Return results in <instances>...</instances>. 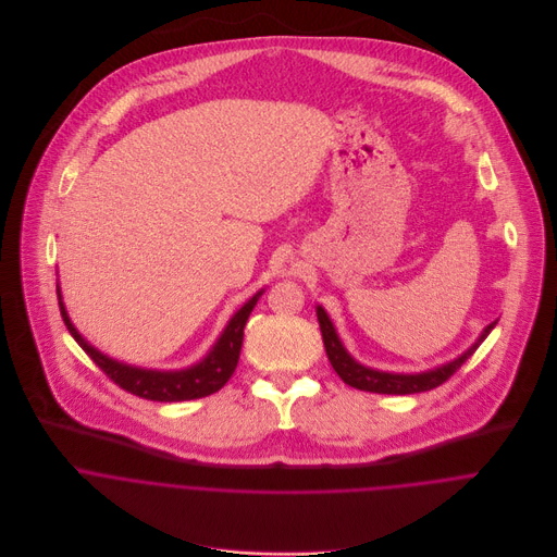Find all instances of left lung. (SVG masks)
<instances>
[{"mask_svg": "<svg viewBox=\"0 0 557 557\" xmlns=\"http://www.w3.org/2000/svg\"><path fill=\"white\" fill-rule=\"evenodd\" d=\"M319 327H321V336H323V345H325V354L327 360L332 364V369L336 371V375L349 384L351 388L364 391V393H380V395H413V393H426L437 388L440 384H444L446 380H450L457 369H461V364L474 354L478 345L488 336V332L495 327L497 319L491 321L484 332L480 334L476 343L461 354L457 360L442 364L433 371L426 373H416V375H403V373H386V371H375L369 367H362L360 362H356L347 349L343 347V343L338 341V334L332 325V321L327 318V313L318 307Z\"/></svg>", "mask_w": 557, "mask_h": 557, "instance_id": "8db88e82", "label": "left lung"}]
</instances>
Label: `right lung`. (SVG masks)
<instances>
[{
  "instance_id": "obj_1",
  "label": "right lung",
  "mask_w": 557,
  "mask_h": 557,
  "mask_svg": "<svg viewBox=\"0 0 557 557\" xmlns=\"http://www.w3.org/2000/svg\"><path fill=\"white\" fill-rule=\"evenodd\" d=\"M263 292H257L234 318L230 319L227 327L210 349V354L182 371H148L139 367H131L124 362H117L104 354H100L96 347H91L79 332L73 325L69 318L62 294L58 287V298H60V313L73 334V338L83 347V351L96 362V367L111 380L115 382L122 391L135 395V397L148 398V400H160V403H173V400H190V398L208 397L219 393L230 377L234 375L238 367L239 349H242V338H244V325L250 311L255 309L259 296Z\"/></svg>"
}]
</instances>
